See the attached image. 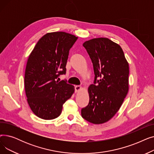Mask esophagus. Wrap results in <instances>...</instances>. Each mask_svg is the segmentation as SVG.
Listing matches in <instances>:
<instances>
[{
	"label": "esophagus",
	"mask_w": 154,
	"mask_h": 154,
	"mask_svg": "<svg viewBox=\"0 0 154 154\" xmlns=\"http://www.w3.org/2000/svg\"><path fill=\"white\" fill-rule=\"evenodd\" d=\"M81 88H82V87H80V85H76V86H75V92H79L80 89H81Z\"/></svg>",
	"instance_id": "esophagus-1"
}]
</instances>
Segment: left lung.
<instances>
[{"label":"left lung","instance_id":"8db88e82","mask_svg":"<svg viewBox=\"0 0 154 154\" xmlns=\"http://www.w3.org/2000/svg\"><path fill=\"white\" fill-rule=\"evenodd\" d=\"M92 60L94 84L88 87L89 102L81 110L88 122H107L119 110L128 91V63L119 45L107 38H93L83 44Z\"/></svg>","mask_w":154,"mask_h":154}]
</instances>
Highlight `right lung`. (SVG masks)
<instances>
[{"mask_svg": "<svg viewBox=\"0 0 154 154\" xmlns=\"http://www.w3.org/2000/svg\"><path fill=\"white\" fill-rule=\"evenodd\" d=\"M77 39L64 32L44 35L36 44L27 62L24 77L29 106L39 118L58 117L63 104L71 97L74 87L57 79L66 74L69 51Z\"/></svg>", "mask_w": 154, "mask_h": 154, "instance_id": "right-lung-1", "label": "right lung"}]
</instances>
